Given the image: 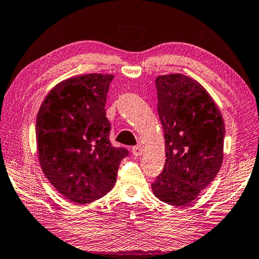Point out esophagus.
<instances>
[{"label":"esophagus","instance_id":"1","mask_svg":"<svg viewBox=\"0 0 259 259\" xmlns=\"http://www.w3.org/2000/svg\"><path fill=\"white\" fill-rule=\"evenodd\" d=\"M133 154L135 156H139L143 154V147L140 145H137V146H134L133 147Z\"/></svg>","mask_w":259,"mask_h":259}]
</instances>
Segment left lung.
<instances>
[{
  "mask_svg": "<svg viewBox=\"0 0 259 259\" xmlns=\"http://www.w3.org/2000/svg\"><path fill=\"white\" fill-rule=\"evenodd\" d=\"M165 163L152 184L157 199L183 207L196 199L221 169L225 124L207 90L183 74L155 80Z\"/></svg>",
  "mask_w": 259,
  "mask_h": 259,
  "instance_id": "left-lung-1",
  "label": "left lung"
}]
</instances>
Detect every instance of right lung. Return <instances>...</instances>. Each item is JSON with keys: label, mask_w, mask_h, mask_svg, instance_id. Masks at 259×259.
Wrapping results in <instances>:
<instances>
[{"label": "right lung", "mask_w": 259, "mask_h": 259, "mask_svg": "<svg viewBox=\"0 0 259 259\" xmlns=\"http://www.w3.org/2000/svg\"><path fill=\"white\" fill-rule=\"evenodd\" d=\"M111 74H85L58 83L36 116L41 168L52 186L72 202L85 204L112 190L129 152L109 142L105 104Z\"/></svg>", "instance_id": "1"}]
</instances>
